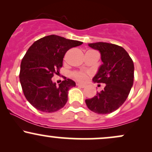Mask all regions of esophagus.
Wrapping results in <instances>:
<instances>
[{
    "label": "esophagus",
    "mask_w": 152,
    "mask_h": 152,
    "mask_svg": "<svg viewBox=\"0 0 152 152\" xmlns=\"http://www.w3.org/2000/svg\"><path fill=\"white\" fill-rule=\"evenodd\" d=\"M76 85H77L78 87H80V88H85V86H85V85L81 84V83H77V84H76Z\"/></svg>",
    "instance_id": "1"
}]
</instances>
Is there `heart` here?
I'll list each match as a JSON object with an SVG mask.
<instances>
[{
	"mask_svg": "<svg viewBox=\"0 0 152 152\" xmlns=\"http://www.w3.org/2000/svg\"><path fill=\"white\" fill-rule=\"evenodd\" d=\"M71 76L78 81L83 82L87 79L88 75L86 73L81 72V71H73L71 73Z\"/></svg>",
	"mask_w": 152,
	"mask_h": 152,
	"instance_id": "1",
	"label": "heart"
}]
</instances>
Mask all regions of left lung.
Masks as SVG:
<instances>
[{"label": "left lung", "mask_w": 152, "mask_h": 152, "mask_svg": "<svg viewBox=\"0 0 152 152\" xmlns=\"http://www.w3.org/2000/svg\"><path fill=\"white\" fill-rule=\"evenodd\" d=\"M88 46L99 50L103 62L93 81L105 83V87L85 102L88 109L96 114H110L118 109L129 94L134 83L133 61L126 50L118 45L98 42Z\"/></svg>", "instance_id": "8db88e82"}]
</instances>
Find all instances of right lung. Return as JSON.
I'll list each match as a JSON object with an SVG mask.
<instances>
[{
	"label": "right lung",
	"mask_w": 152,
	"mask_h": 152,
	"mask_svg": "<svg viewBox=\"0 0 152 152\" xmlns=\"http://www.w3.org/2000/svg\"><path fill=\"white\" fill-rule=\"evenodd\" d=\"M82 43L50 35L40 38L30 46L21 61L19 78L24 96L34 108L50 113L65 106L68 91L76 86V83L65 78L56 86L51 78L59 73L66 52Z\"/></svg>",
	"instance_id": "1"
}]
</instances>
